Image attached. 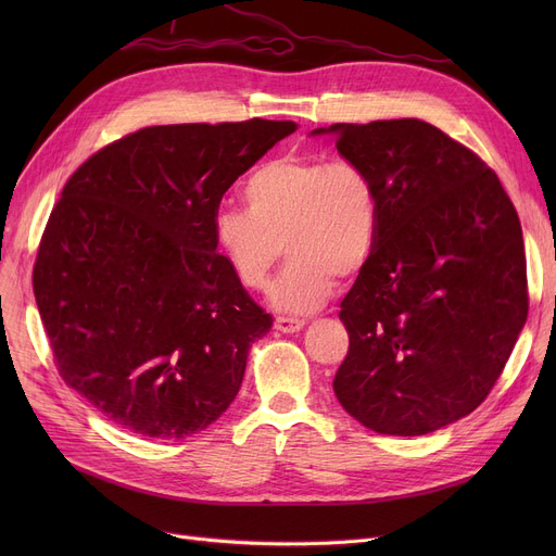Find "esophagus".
<instances>
[{
    "label": "esophagus",
    "mask_w": 556,
    "mask_h": 556,
    "mask_svg": "<svg viewBox=\"0 0 556 556\" xmlns=\"http://www.w3.org/2000/svg\"><path fill=\"white\" fill-rule=\"evenodd\" d=\"M302 327H304V319H300V317H286V315L275 317V329L281 333H295Z\"/></svg>",
    "instance_id": "1"
}]
</instances>
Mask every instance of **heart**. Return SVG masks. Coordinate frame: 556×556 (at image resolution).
Instances as JSON below:
<instances>
[{"mask_svg": "<svg viewBox=\"0 0 556 556\" xmlns=\"http://www.w3.org/2000/svg\"><path fill=\"white\" fill-rule=\"evenodd\" d=\"M248 210L223 207L214 241L231 275L263 290L283 254L288 266L270 288L286 313L323 306L338 277H358L378 241V191L369 170L352 157L279 155L256 166L243 185Z\"/></svg>", "mask_w": 556, "mask_h": 556, "instance_id": "obj_1", "label": "heart"}]
</instances>
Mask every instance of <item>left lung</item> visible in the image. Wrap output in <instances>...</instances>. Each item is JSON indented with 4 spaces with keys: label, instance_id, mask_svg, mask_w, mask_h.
<instances>
[{
    "label": "left lung",
    "instance_id": "8db88e82",
    "mask_svg": "<svg viewBox=\"0 0 556 556\" xmlns=\"http://www.w3.org/2000/svg\"><path fill=\"white\" fill-rule=\"evenodd\" d=\"M378 191V241L340 304L333 378L363 426L415 437L486 399L528 319V266L509 195L471 149L419 119L333 124Z\"/></svg>",
    "mask_w": 556,
    "mask_h": 556
}]
</instances>
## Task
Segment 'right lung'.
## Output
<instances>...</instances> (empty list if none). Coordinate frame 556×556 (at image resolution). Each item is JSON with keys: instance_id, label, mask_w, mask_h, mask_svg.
Masks as SVG:
<instances>
[{"instance_id": "add662e5", "label": "right lung", "mask_w": 556, "mask_h": 556, "mask_svg": "<svg viewBox=\"0 0 556 556\" xmlns=\"http://www.w3.org/2000/svg\"><path fill=\"white\" fill-rule=\"evenodd\" d=\"M295 122L149 126L85 160L42 231L34 293L63 381L112 424L180 440L239 394L273 315L214 241L225 191Z\"/></svg>"}]
</instances>
